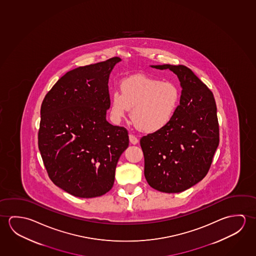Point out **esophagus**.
<instances>
[{
    "label": "esophagus",
    "instance_id": "1",
    "mask_svg": "<svg viewBox=\"0 0 256 256\" xmlns=\"http://www.w3.org/2000/svg\"><path fill=\"white\" fill-rule=\"evenodd\" d=\"M129 140H130V142L132 143V144H134V145H136L137 143L138 142V138H136L134 135H132V134H130L129 135Z\"/></svg>",
    "mask_w": 256,
    "mask_h": 256
}]
</instances>
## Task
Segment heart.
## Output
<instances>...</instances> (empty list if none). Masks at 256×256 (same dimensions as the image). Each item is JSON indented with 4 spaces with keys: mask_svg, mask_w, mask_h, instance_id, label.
<instances>
[{
    "mask_svg": "<svg viewBox=\"0 0 256 256\" xmlns=\"http://www.w3.org/2000/svg\"><path fill=\"white\" fill-rule=\"evenodd\" d=\"M120 94L110 98V113L120 122L132 110L130 118L138 130L154 134L164 129L178 108L180 92L172 82H162L148 76H134L119 84Z\"/></svg>",
    "mask_w": 256,
    "mask_h": 256,
    "instance_id": "obj_1",
    "label": "heart"
}]
</instances>
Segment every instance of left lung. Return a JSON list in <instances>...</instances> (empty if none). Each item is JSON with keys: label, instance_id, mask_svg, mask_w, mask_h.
Listing matches in <instances>:
<instances>
[{"label": "left lung", "instance_id": "obj_1", "mask_svg": "<svg viewBox=\"0 0 256 256\" xmlns=\"http://www.w3.org/2000/svg\"><path fill=\"white\" fill-rule=\"evenodd\" d=\"M170 69L182 86L180 105L168 126L140 138L150 187L166 193L186 190L202 180L219 145V124L214 94L183 65L151 66Z\"/></svg>", "mask_w": 256, "mask_h": 256}]
</instances>
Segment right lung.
<instances>
[{
    "label": "right lung",
    "instance_id": "obj_1",
    "mask_svg": "<svg viewBox=\"0 0 256 256\" xmlns=\"http://www.w3.org/2000/svg\"><path fill=\"white\" fill-rule=\"evenodd\" d=\"M118 57L64 74L41 106L38 146L50 178L71 195L90 198L112 188L128 132L106 121L108 79Z\"/></svg>",
    "mask_w": 256,
    "mask_h": 256
}]
</instances>
